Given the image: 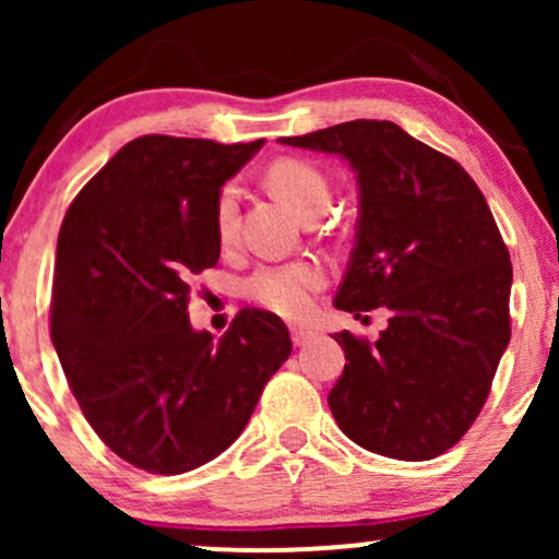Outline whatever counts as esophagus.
Returning a JSON list of instances; mask_svg holds the SVG:
<instances>
[{
  "label": "esophagus",
  "mask_w": 559,
  "mask_h": 559,
  "mask_svg": "<svg viewBox=\"0 0 559 559\" xmlns=\"http://www.w3.org/2000/svg\"><path fill=\"white\" fill-rule=\"evenodd\" d=\"M310 338H312V331L297 329V325H294V329H292V342H294V346H305V344H310Z\"/></svg>",
  "instance_id": "obj_1"
}]
</instances>
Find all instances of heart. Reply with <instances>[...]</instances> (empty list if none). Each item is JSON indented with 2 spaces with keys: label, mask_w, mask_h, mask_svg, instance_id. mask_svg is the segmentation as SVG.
Returning a JSON list of instances; mask_svg holds the SVG:
<instances>
[{
  "label": "heart",
  "mask_w": 559,
  "mask_h": 559,
  "mask_svg": "<svg viewBox=\"0 0 559 559\" xmlns=\"http://www.w3.org/2000/svg\"><path fill=\"white\" fill-rule=\"evenodd\" d=\"M267 186L275 197H281L299 217L310 210L329 207L331 189L325 176L316 165L301 159H278L267 170ZM236 189L223 186L215 199V234L228 243L236 234ZM325 273L318 262L299 260L286 265H262L247 278L243 292L260 307L284 318H301L312 305V294L323 288Z\"/></svg>",
  "instance_id": "b5f03b06"
}]
</instances>
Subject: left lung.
Here are the masks:
<instances>
[{
  "label": "left lung",
  "mask_w": 559,
  "mask_h": 559,
  "mask_svg": "<svg viewBox=\"0 0 559 559\" xmlns=\"http://www.w3.org/2000/svg\"><path fill=\"white\" fill-rule=\"evenodd\" d=\"M278 141L355 170V249L333 305L391 312L376 344L333 333L346 355L333 418L368 452L439 457L478 418L510 344L512 265L489 204L452 157L389 120Z\"/></svg>",
  "instance_id": "obj_1"
}]
</instances>
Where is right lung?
I'll return each instance as SVG.
<instances>
[{
	"mask_svg": "<svg viewBox=\"0 0 559 559\" xmlns=\"http://www.w3.org/2000/svg\"><path fill=\"white\" fill-rule=\"evenodd\" d=\"M262 144L133 139L62 221L52 344L86 420L141 471L178 476L226 452L292 355L273 312L247 307L215 338L186 307L191 273L221 258L215 199Z\"/></svg>",
	"mask_w": 559,
	"mask_h": 559,
	"instance_id": "add662e5",
	"label": "right lung"
}]
</instances>
